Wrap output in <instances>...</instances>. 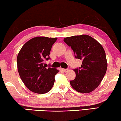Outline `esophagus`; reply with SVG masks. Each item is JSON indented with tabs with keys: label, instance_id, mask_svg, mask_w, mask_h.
<instances>
[{
	"label": "esophagus",
	"instance_id": "obj_1",
	"mask_svg": "<svg viewBox=\"0 0 121 121\" xmlns=\"http://www.w3.org/2000/svg\"><path fill=\"white\" fill-rule=\"evenodd\" d=\"M62 70H63L64 72H68L69 69H62Z\"/></svg>",
	"mask_w": 121,
	"mask_h": 121
}]
</instances>
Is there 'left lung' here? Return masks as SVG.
<instances>
[{
  "label": "left lung",
  "instance_id": "obj_1",
  "mask_svg": "<svg viewBox=\"0 0 121 121\" xmlns=\"http://www.w3.org/2000/svg\"><path fill=\"white\" fill-rule=\"evenodd\" d=\"M64 42L71 47L75 57L82 60L79 68L74 69L76 78L70 81L78 92L88 93L99 86L106 72L108 63L101 44L87 35L65 37Z\"/></svg>",
  "mask_w": 121,
  "mask_h": 121
}]
</instances>
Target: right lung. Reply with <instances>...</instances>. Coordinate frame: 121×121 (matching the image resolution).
I'll return each instance as SVG.
<instances>
[{"label": "right lung", "instance_id": "obj_1", "mask_svg": "<svg viewBox=\"0 0 121 121\" xmlns=\"http://www.w3.org/2000/svg\"><path fill=\"white\" fill-rule=\"evenodd\" d=\"M57 40L56 37H34L25 43L18 53L19 76L26 86L32 92L46 93L53 86L55 76L59 70L47 68L44 61L50 59V51Z\"/></svg>", "mask_w": 121, "mask_h": 121}]
</instances>
